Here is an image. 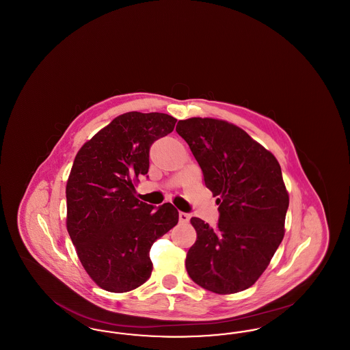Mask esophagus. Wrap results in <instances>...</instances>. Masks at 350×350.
Returning a JSON list of instances; mask_svg holds the SVG:
<instances>
[{
	"label": "esophagus",
	"mask_w": 350,
	"mask_h": 350,
	"mask_svg": "<svg viewBox=\"0 0 350 350\" xmlns=\"http://www.w3.org/2000/svg\"><path fill=\"white\" fill-rule=\"evenodd\" d=\"M178 217H180V221H181V223H187V221L190 220V215L186 214V213H180Z\"/></svg>",
	"instance_id": "obj_1"
}]
</instances>
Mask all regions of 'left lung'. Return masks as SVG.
Wrapping results in <instances>:
<instances>
[{
	"label": "left lung",
	"mask_w": 350,
	"mask_h": 350,
	"mask_svg": "<svg viewBox=\"0 0 350 350\" xmlns=\"http://www.w3.org/2000/svg\"><path fill=\"white\" fill-rule=\"evenodd\" d=\"M207 189L219 197V221L190 223L197 240L186 270L200 287L234 294L261 277L284 236L288 193L274 154L232 123L215 118L178 120Z\"/></svg>",
	"instance_id": "obj_1"
}]
</instances>
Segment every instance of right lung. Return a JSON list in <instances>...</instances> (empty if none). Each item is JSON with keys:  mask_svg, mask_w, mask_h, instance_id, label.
Returning <instances> with one entry per match:
<instances>
[{"mask_svg": "<svg viewBox=\"0 0 350 350\" xmlns=\"http://www.w3.org/2000/svg\"><path fill=\"white\" fill-rule=\"evenodd\" d=\"M163 113L130 111L113 119L77 152L68 177L67 230L89 277L127 293L150 277L152 244L178 223L172 203L157 210L136 198L154 140L174 130Z\"/></svg>", "mask_w": 350, "mask_h": 350, "instance_id": "1", "label": "right lung"}]
</instances>
